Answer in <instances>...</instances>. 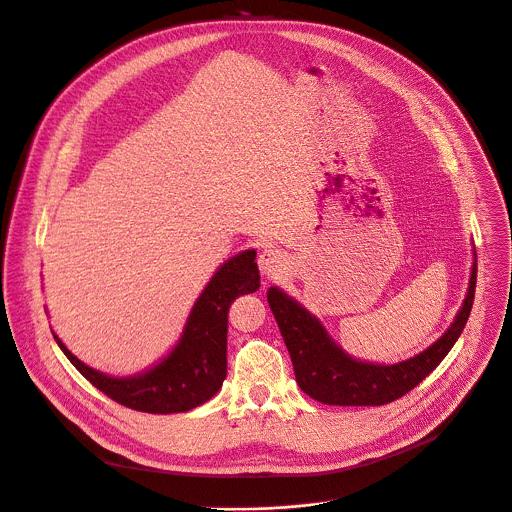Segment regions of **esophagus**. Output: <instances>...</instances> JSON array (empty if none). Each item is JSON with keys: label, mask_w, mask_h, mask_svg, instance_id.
<instances>
[{"label": "esophagus", "mask_w": 512, "mask_h": 512, "mask_svg": "<svg viewBox=\"0 0 512 512\" xmlns=\"http://www.w3.org/2000/svg\"><path fill=\"white\" fill-rule=\"evenodd\" d=\"M258 266L260 272L268 278L274 280L278 276H282L289 268V254L280 248H264L258 256Z\"/></svg>", "instance_id": "1"}]
</instances>
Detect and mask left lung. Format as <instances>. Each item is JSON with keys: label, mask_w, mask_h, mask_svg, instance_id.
Listing matches in <instances>:
<instances>
[{"label": "left lung", "mask_w": 512, "mask_h": 512, "mask_svg": "<svg viewBox=\"0 0 512 512\" xmlns=\"http://www.w3.org/2000/svg\"><path fill=\"white\" fill-rule=\"evenodd\" d=\"M476 274L478 262L472 266L468 295L451 327L419 356L392 366L358 362L344 354L311 313L276 287L268 289V305L291 354L297 384L305 394L323 405L380 407L401 399L423 382L458 342L472 311Z\"/></svg>", "instance_id": "1"}]
</instances>
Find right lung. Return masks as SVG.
Segmentation results:
<instances>
[{"mask_svg": "<svg viewBox=\"0 0 512 512\" xmlns=\"http://www.w3.org/2000/svg\"><path fill=\"white\" fill-rule=\"evenodd\" d=\"M256 252L246 250L227 260L197 299L181 342L152 370L132 378L105 376L77 360L54 333L56 344L71 364L111 401L128 409L168 415L185 413L221 388L227 372V311L240 297L258 291Z\"/></svg>", "mask_w": 512, "mask_h": 512, "instance_id": "1", "label": "right lung"}]
</instances>
